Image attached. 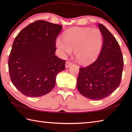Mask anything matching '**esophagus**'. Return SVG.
Here are the masks:
<instances>
[{"label": "esophagus", "mask_w": 132, "mask_h": 132, "mask_svg": "<svg viewBox=\"0 0 132 132\" xmlns=\"http://www.w3.org/2000/svg\"><path fill=\"white\" fill-rule=\"evenodd\" d=\"M71 65H72V63H71V62H69V61H67L66 62L65 67H66V69H67V68H69V67Z\"/></svg>", "instance_id": "1"}]
</instances>
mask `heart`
Returning <instances> with one entry per match:
<instances>
[{"instance_id":"1","label":"heart","mask_w":132,"mask_h":132,"mask_svg":"<svg viewBox=\"0 0 132 132\" xmlns=\"http://www.w3.org/2000/svg\"><path fill=\"white\" fill-rule=\"evenodd\" d=\"M103 35L99 29L73 27L63 33V41L57 38L56 47L63 55L74 50L77 61L82 64L91 63L99 55L103 46Z\"/></svg>"}]
</instances>
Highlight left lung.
<instances>
[{
  "label": "left lung",
  "instance_id": "left-lung-1",
  "mask_svg": "<svg viewBox=\"0 0 132 132\" xmlns=\"http://www.w3.org/2000/svg\"><path fill=\"white\" fill-rule=\"evenodd\" d=\"M103 46L97 60L90 65L79 68L77 86L83 96L94 100L104 99L118 88L124 66L119 44L102 24Z\"/></svg>",
  "mask_w": 132,
  "mask_h": 132
}]
</instances>
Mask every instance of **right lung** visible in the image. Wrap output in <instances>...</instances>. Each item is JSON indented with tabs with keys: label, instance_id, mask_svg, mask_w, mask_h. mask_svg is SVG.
Returning a JSON list of instances; mask_svg holds the SVG:
<instances>
[{
	"label": "right lung",
	"instance_id": "add662e5",
	"mask_svg": "<svg viewBox=\"0 0 132 132\" xmlns=\"http://www.w3.org/2000/svg\"><path fill=\"white\" fill-rule=\"evenodd\" d=\"M62 26L44 20L30 24L13 41L8 60L11 82L28 97H40L54 88L56 77L65 69L55 55V41Z\"/></svg>",
	"mask_w": 132,
	"mask_h": 132
}]
</instances>
